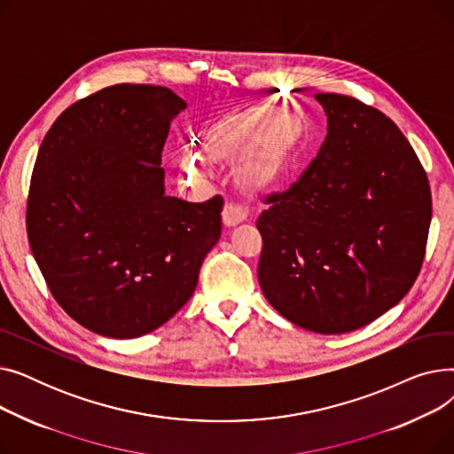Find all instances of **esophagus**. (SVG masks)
Wrapping results in <instances>:
<instances>
[{"instance_id": "34e87169", "label": "esophagus", "mask_w": 454, "mask_h": 454, "mask_svg": "<svg viewBox=\"0 0 454 454\" xmlns=\"http://www.w3.org/2000/svg\"><path fill=\"white\" fill-rule=\"evenodd\" d=\"M247 217H248V211L243 207V206H239V204H233V202H228L226 206H224V211H223V221H224V224L226 226H237V224H241L243 221H247Z\"/></svg>"}]
</instances>
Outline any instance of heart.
<instances>
[{
	"mask_svg": "<svg viewBox=\"0 0 454 454\" xmlns=\"http://www.w3.org/2000/svg\"><path fill=\"white\" fill-rule=\"evenodd\" d=\"M278 114L252 110L248 114L228 115L211 129L209 149L215 156H228L243 151L263 137L276 123ZM291 145L279 132L272 134L263 145L254 151L241 165V176L252 185H269L278 180L287 167ZM182 173L187 178H199L206 173V163L197 154L182 158Z\"/></svg>",
	"mask_w": 454,
	"mask_h": 454,
	"instance_id": "heart-1",
	"label": "heart"
}]
</instances>
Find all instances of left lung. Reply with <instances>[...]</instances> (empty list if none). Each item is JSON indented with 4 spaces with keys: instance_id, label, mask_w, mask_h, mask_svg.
Segmentation results:
<instances>
[{
    "instance_id": "1",
    "label": "left lung",
    "mask_w": 454,
    "mask_h": 454,
    "mask_svg": "<svg viewBox=\"0 0 454 454\" xmlns=\"http://www.w3.org/2000/svg\"><path fill=\"white\" fill-rule=\"evenodd\" d=\"M327 136L283 193L265 199L257 279L289 322L339 335L397 305L414 285L433 200L407 137L383 112L317 93Z\"/></svg>"
}]
</instances>
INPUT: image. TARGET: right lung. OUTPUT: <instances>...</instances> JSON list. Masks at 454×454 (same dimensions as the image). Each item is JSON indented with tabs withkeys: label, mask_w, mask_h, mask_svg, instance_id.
I'll return each mask as SVG.
<instances>
[{
	"label": "right lung",
	"mask_w": 454,
	"mask_h": 454,
	"mask_svg": "<svg viewBox=\"0 0 454 454\" xmlns=\"http://www.w3.org/2000/svg\"><path fill=\"white\" fill-rule=\"evenodd\" d=\"M185 106L163 86H108L66 108L40 145L29 245L59 305L98 335L136 339L173 318L221 237V197L165 195L161 149Z\"/></svg>",
	"instance_id": "right-lung-1"
}]
</instances>
